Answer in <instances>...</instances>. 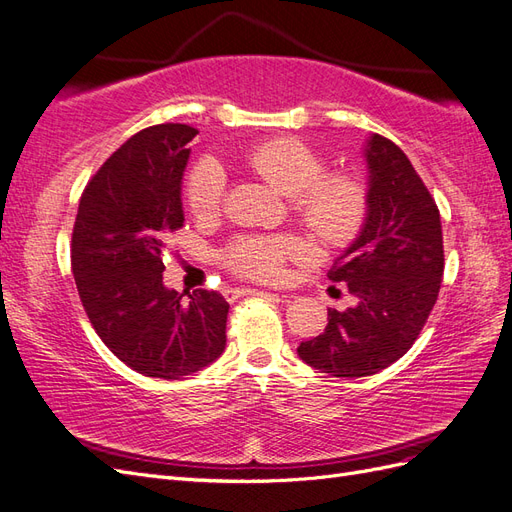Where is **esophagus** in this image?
I'll return each instance as SVG.
<instances>
[{
    "mask_svg": "<svg viewBox=\"0 0 512 512\" xmlns=\"http://www.w3.org/2000/svg\"><path fill=\"white\" fill-rule=\"evenodd\" d=\"M252 292H258V290H254V288H232V290H228V297L237 299V297H243V294H252Z\"/></svg>",
    "mask_w": 512,
    "mask_h": 512,
    "instance_id": "1",
    "label": "esophagus"
}]
</instances>
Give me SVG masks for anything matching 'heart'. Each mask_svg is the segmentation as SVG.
I'll return each mask as SVG.
<instances>
[{"label":"heart","instance_id":"obj_1","mask_svg":"<svg viewBox=\"0 0 512 512\" xmlns=\"http://www.w3.org/2000/svg\"><path fill=\"white\" fill-rule=\"evenodd\" d=\"M247 168L273 190L292 198L297 218L327 245H348L367 218V188L354 173H327V164L297 138H273L254 147ZM226 179L218 164L200 162L188 179L185 200L194 218L222 211ZM307 256V245L288 237H243L228 247L230 269L258 282L282 280L288 258Z\"/></svg>","mask_w":512,"mask_h":512}]
</instances>
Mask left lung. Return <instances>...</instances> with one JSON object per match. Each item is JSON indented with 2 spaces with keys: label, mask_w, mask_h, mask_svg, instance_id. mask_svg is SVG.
<instances>
[{
  "label": "left lung",
  "mask_w": 512,
  "mask_h": 512,
  "mask_svg": "<svg viewBox=\"0 0 512 512\" xmlns=\"http://www.w3.org/2000/svg\"><path fill=\"white\" fill-rule=\"evenodd\" d=\"M363 156L367 218L329 271L356 303L329 309L324 331L297 348L309 367L335 378L378 374L401 359L425 327L444 273L440 211L406 153L371 134Z\"/></svg>",
  "instance_id": "obj_1"
}]
</instances>
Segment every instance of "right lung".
I'll list each match as a JSON object with an SVG mask.
<instances>
[{
	"label": "right lung",
	"instance_id": "add662e5",
	"mask_svg": "<svg viewBox=\"0 0 512 512\" xmlns=\"http://www.w3.org/2000/svg\"><path fill=\"white\" fill-rule=\"evenodd\" d=\"M198 134L160 123L128 138L81 196L72 273L89 322L119 361L149 378L179 380L226 348L220 292L183 294L162 282V252L183 226L181 181Z\"/></svg>",
	"mask_w": 512,
	"mask_h": 512
}]
</instances>
